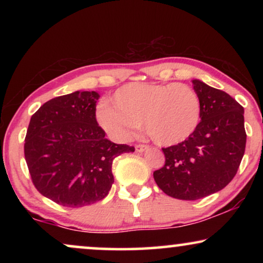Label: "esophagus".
Here are the masks:
<instances>
[{"instance_id":"obj_1","label":"esophagus","mask_w":263,"mask_h":263,"mask_svg":"<svg viewBox=\"0 0 263 263\" xmlns=\"http://www.w3.org/2000/svg\"><path fill=\"white\" fill-rule=\"evenodd\" d=\"M147 148H148V146H147V145H136V146H135L136 152H139V153L143 152V151H146Z\"/></svg>"}]
</instances>
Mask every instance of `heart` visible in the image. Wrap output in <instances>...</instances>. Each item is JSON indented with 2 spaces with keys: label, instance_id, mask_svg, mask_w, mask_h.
Returning <instances> with one entry per match:
<instances>
[{
  "label": "heart",
  "instance_id": "b5f03b06",
  "mask_svg": "<svg viewBox=\"0 0 263 263\" xmlns=\"http://www.w3.org/2000/svg\"><path fill=\"white\" fill-rule=\"evenodd\" d=\"M112 103L114 106L100 104L97 118L109 134L120 140L129 138L142 124L154 142L177 145L200 123L199 96L184 84L132 82L115 92Z\"/></svg>",
  "mask_w": 263,
  "mask_h": 263
}]
</instances>
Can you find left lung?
<instances>
[{
	"label": "left lung",
	"instance_id": "obj_1",
	"mask_svg": "<svg viewBox=\"0 0 263 263\" xmlns=\"http://www.w3.org/2000/svg\"><path fill=\"white\" fill-rule=\"evenodd\" d=\"M201 103L196 130L177 145L163 148L165 164L153 172L166 195L199 200L225 188L238 170L247 134L244 109L231 96L200 80H193Z\"/></svg>",
	"mask_w": 263,
	"mask_h": 263
}]
</instances>
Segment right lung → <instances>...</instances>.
Instances as JSON below:
<instances>
[{
  "mask_svg": "<svg viewBox=\"0 0 263 263\" xmlns=\"http://www.w3.org/2000/svg\"><path fill=\"white\" fill-rule=\"evenodd\" d=\"M95 91L56 97L32 115L25 138V159L35 189L64 207L103 200L111 189L112 161L134 152L105 138L96 118Z\"/></svg>",
  "mask_w": 263,
  "mask_h": 263,
  "instance_id": "obj_1",
  "label": "right lung"
}]
</instances>
